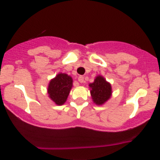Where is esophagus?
Here are the masks:
<instances>
[{
  "label": "esophagus",
  "instance_id": "obj_1",
  "mask_svg": "<svg viewBox=\"0 0 160 160\" xmlns=\"http://www.w3.org/2000/svg\"><path fill=\"white\" fill-rule=\"evenodd\" d=\"M78 82H80V83L85 82L84 77H83V76H79L78 78Z\"/></svg>",
  "mask_w": 160,
  "mask_h": 160
}]
</instances>
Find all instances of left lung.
<instances>
[{
    "instance_id": "left-lung-1",
    "label": "left lung",
    "mask_w": 160,
    "mask_h": 160,
    "mask_svg": "<svg viewBox=\"0 0 160 160\" xmlns=\"http://www.w3.org/2000/svg\"><path fill=\"white\" fill-rule=\"evenodd\" d=\"M90 94L96 105H102L111 98L112 94L111 85L101 75L95 78L94 82L90 83Z\"/></svg>"
}]
</instances>
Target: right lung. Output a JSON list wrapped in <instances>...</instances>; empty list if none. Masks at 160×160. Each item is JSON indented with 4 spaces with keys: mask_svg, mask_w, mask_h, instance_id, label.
Masks as SVG:
<instances>
[{
    "mask_svg": "<svg viewBox=\"0 0 160 160\" xmlns=\"http://www.w3.org/2000/svg\"><path fill=\"white\" fill-rule=\"evenodd\" d=\"M73 87V79L66 73H58L51 79L48 87V94L50 99L57 105L66 102L70 91Z\"/></svg>",
    "mask_w": 160,
    "mask_h": 160,
    "instance_id": "obj_1",
    "label": "right lung"
}]
</instances>
